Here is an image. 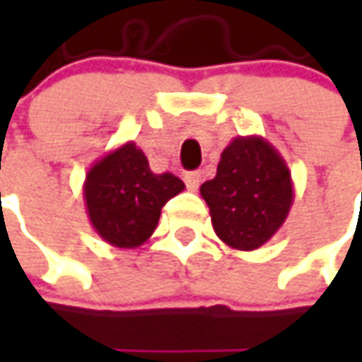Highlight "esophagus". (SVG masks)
I'll list each match as a JSON object with an SVG mask.
<instances>
[{
  "label": "esophagus",
  "mask_w": 362,
  "mask_h": 362,
  "mask_svg": "<svg viewBox=\"0 0 362 362\" xmlns=\"http://www.w3.org/2000/svg\"><path fill=\"white\" fill-rule=\"evenodd\" d=\"M199 183H202V173L199 171H191V173H185V185L191 191H197L199 189Z\"/></svg>",
  "instance_id": "obj_1"
}]
</instances>
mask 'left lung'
<instances>
[{
  "label": "left lung",
  "mask_w": 362,
  "mask_h": 362,
  "mask_svg": "<svg viewBox=\"0 0 362 362\" xmlns=\"http://www.w3.org/2000/svg\"><path fill=\"white\" fill-rule=\"evenodd\" d=\"M217 238L242 252L262 247L282 228L294 202L282 155L262 136H235L223 148L217 175L202 185Z\"/></svg>",
  "instance_id": "8db88e82"
}]
</instances>
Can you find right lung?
Segmentation results:
<instances>
[{"label":"right lung","mask_w":362,"mask_h":362,"mask_svg":"<svg viewBox=\"0 0 362 362\" xmlns=\"http://www.w3.org/2000/svg\"><path fill=\"white\" fill-rule=\"evenodd\" d=\"M183 189L173 173H153L145 153L129 141L92 165L82 191L94 231L115 247L132 250L153 235L163 205Z\"/></svg>","instance_id":"add662e5"}]
</instances>
